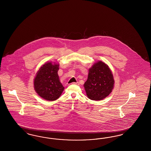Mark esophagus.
<instances>
[{"label":"esophagus","instance_id":"esophagus-1","mask_svg":"<svg viewBox=\"0 0 151 151\" xmlns=\"http://www.w3.org/2000/svg\"><path fill=\"white\" fill-rule=\"evenodd\" d=\"M72 84H76V85H79V83H78V82H74V83H71Z\"/></svg>","mask_w":151,"mask_h":151}]
</instances>
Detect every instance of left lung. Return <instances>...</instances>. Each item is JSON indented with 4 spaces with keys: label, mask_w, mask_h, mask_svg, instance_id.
I'll use <instances>...</instances> for the list:
<instances>
[{
    "label": "left lung",
    "mask_w": 151,
    "mask_h": 151,
    "mask_svg": "<svg viewBox=\"0 0 151 151\" xmlns=\"http://www.w3.org/2000/svg\"><path fill=\"white\" fill-rule=\"evenodd\" d=\"M114 79L109 66L102 61L96 63L89 70L84 86L88 97L100 101L107 97L114 88Z\"/></svg>",
    "instance_id": "8db88e82"
}]
</instances>
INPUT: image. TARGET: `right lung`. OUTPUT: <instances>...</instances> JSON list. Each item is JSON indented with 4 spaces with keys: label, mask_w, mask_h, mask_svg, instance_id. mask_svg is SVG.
I'll use <instances>...</instances> for the list:
<instances>
[{
    "label": "right lung",
    "mask_w": 151,
    "mask_h": 151,
    "mask_svg": "<svg viewBox=\"0 0 151 151\" xmlns=\"http://www.w3.org/2000/svg\"><path fill=\"white\" fill-rule=\"evenodd\" d=\"M59 65L51 62L45 63L36 73L34 85L35 90L40 97L52 101L60 97L64 90L58 75Z\"/></svg>",
    "instance_id": "add662e5"
}]
</instances>
